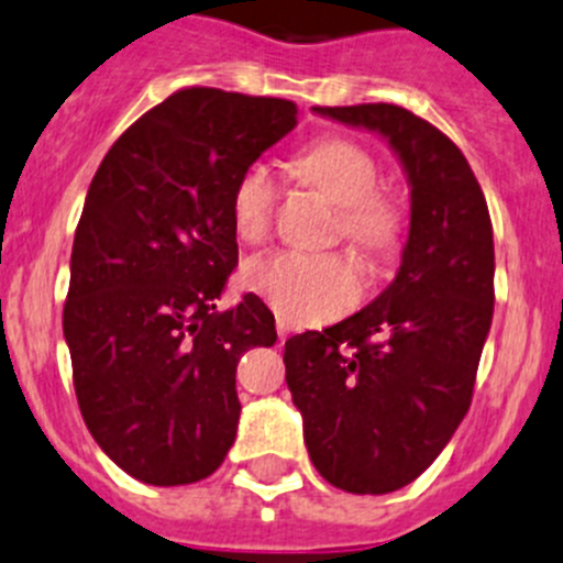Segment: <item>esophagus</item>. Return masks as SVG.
Wrapping results in <instances>:
<instances>
[{"label":"esophagus","mask_w":563,"mask_h":563,"mask_svg":"<svg viewBox=\"0 0 563 563\" xmlns=\"http://www.w3.org/2000/svg\"><path fill=\"white\" fill-rule=\"evenodd\" d=\"M288 330H291V328H288V322H286V319H277V339H280V341H286Z\"/></svg>","instance_id":"obj_1"}]
</instances>
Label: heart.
<instances>
[{
  "label": "heart",
  "instance_id": "1",
  "mask_svg": "<svg viewBox=\"0 0 563 563\" xmlns=\"http://www.w3.org/2000/svg\"><path fill=\"white\" fill-rule=\"evenodd\" d=\"M294 169L308 186L319 188L339 205L341 235L366 252L386 250L400 233V210L377 194L380 169L364 146L346 139H324L308 146L294 161ZM277 186L269 166L252 163L235 180L230 194L233 230L246 244L264 241L272 228ZM244 286L297 324L324 322L361 297V277L350 261L339 255L308 252H266L244 264Z\"/></svg>",
  "mask_w": 563,
  "mask_h": 563
}]
</instances>
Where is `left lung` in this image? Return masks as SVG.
<instances>
[{"mask_svg":"<svg viewBox=\"0 0 563 563\" xmlns=\"http://www.w3.org/2000/svg\"><path fill=\"white\" fill-rule=\"evenodd\" d=\"M377 133L411 188L394 280L353 317L286 341V383L319 475L353 495L417 481L466 417L495 313L486 197L448 135L397 104L313 108Z\"/></svg>","mask_w":563,"mask_h":563,"instance_id":"obj_1","label":"left lung"}]
</instances>
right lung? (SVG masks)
<instances>
[{"mask_svg":"<svg viewBox=\"0 0 563 563\" xmlns=\"http://www.w3.org/2000/svg\"><path fill=\"white\" fill-rule=\"evenodd\" d=\"M297 115L288 99L186 88L141 115L93 175L63 335L82 419L135 481L197 483L233 448L235 366L277 333L255 294L217 308L239 264L230 194Z\"/></svg>","mask_w":563,"mask_h":563,"instance_id":"obj_1","label":"right lung"}]
</instances>
